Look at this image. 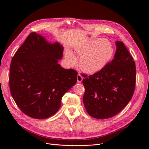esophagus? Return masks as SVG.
Returning a JSON list of instances; mask_svg holds the SVG:
<instances>
[{
  "instance_id": "obj_1",
  "label": "esophagus",
  "mask_w": 149,
  "mask_h": 149,
  "mask_svg": "<svg viewBox=\"0 0 149 149\" xmlns=\"http://www.w3.org/2000/svg\"><path fill=\"white\" fill-rule=\"evenodd\" d=\"M83 77L80 74H79L77 75V82L78 83H81L83 80Z\"/></svg>"
}]
</instances>
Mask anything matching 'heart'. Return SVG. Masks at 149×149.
Returning a JSON list of instances; mask_svg holds the SVG:
<instances>
[{"instance_id": "heart-1", "label": "heart", "mask_w": 149, "mask_h": 149, "mask_svg": "<svg viewBox=\"0 0 149 149\" xmlns=\"http://www.w3.org/2000/svg\"><path fill=\"white\" fill-rule=\"evenodd\" d=\"M75 51L81 57V69L88 73L95 72L102 69L114 54L113 47L104 38H99L87 44L80 45L77 47ZM65 56L69 65L76 64L77 58L72 52L68 50Z\"/></svg>"}]
</instances>
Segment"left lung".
<instances>
[{
  "label": "left lung",
  "instance_id": "left-lung-1",
  "mask_svg": "<svg viewBox=\"0 0 149 149\" xmlns=\"http://www.w3.org/2000/svg\"><path fill=\"white\" fill-rule=\"evenodd\" d=\"M115 44L116 52L111 62L93 75L82 74L84 105L89 115L97 119L109 118L120 112L135 91V63L123 42Z\"/></svg>",
  "mask_w": 149,
  "mask_h": 149
}]
</instances>
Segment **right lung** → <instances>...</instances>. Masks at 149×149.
Masks as SVG:
<instances>
[{
  "mask_svg": "<svg viewBox=\"0 0 149 149\" xmlns=\"http://www.w3.org/2000/svg\"><path fill=\"white\" fill-rule=\"evenodd\" d=\"M63 47L31 33L15 53L10 69L11 94L20 110L36 119L56 113L61 98L77 83V72L58 64Z\"/></svg>",
  "mask_w": 149,
  "mask_h": 149,
  "instance_id": "1",
  "label": "right lung"
}]
</instances>
